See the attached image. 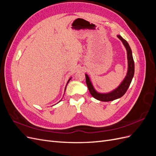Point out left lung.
Listing matches in <instances>:
<instances>
[{
	"mask_svg": "<svg viewBox=\"0 0 156 156\" xmlns=\"http://www.w3.org/2000/svg\"><path fill=\"white\" fill-rule=\"evenodd\" d=\"M117 37L122 41V43L124 45L125 48L127 50V60H128V70H127V73L126 77L124 79V81L120 84V85L115 90L110 93L107 94H100L97 92L95 90H94L92 84L90 82L89 77L87 74H85L86 77V83L87 84V87L88 88V90L90 93L91 95L98 100H100L101 101H111L115 100H116L118 98H120L122 96H123L126 91L128 89L131 82L132 81V79L133 77L134 72H135V64H134V60L133 58V56H132V52L130 47L127 43V41L125 40L123 37H121L120 35H118Z\"/></svg>",
	"mask_w": 156,
	"mask_h": 156,
	"instance_id": "obj_1",
	"label": "left lung"
}]
</instances>
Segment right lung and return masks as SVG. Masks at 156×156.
<instances>
[{
	"label": "right lung",
	"mask_w": 156,
	"mask_h": 156,
	"mask_svg": "<svg viewBox=\"0 0 156 156\" xmlns=\"http://www.w3.org/2000/svg\"><path fill=\"white\" fill-rule=\"evenodd\" d=\"M70 79H71V78H70V79L68 80V83H67V84H68V83H69V81H70ZM67 84H66V86H67ZM66 88H65V90H66Z\"/></svg>",
	"instance_id": "1"
}]
</instances>
